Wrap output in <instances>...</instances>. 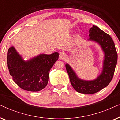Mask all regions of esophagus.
<instances>
[{
    "label": "esophagus",
    "instance_id": "1",
    "mask_svg": "<svg viewBox=\"0 0 120 120\" xmlns=\"http://www.w3.org/2000/svg\"><path fill=\"white\" fill-rule=\"evenodd\" d=\"M65 55L63 52H60V55H59V59H60V60H63V59L65 58Z\"/></svg>",
    "mask_w": 120,
    "mask_h": 120
}]
</instances>
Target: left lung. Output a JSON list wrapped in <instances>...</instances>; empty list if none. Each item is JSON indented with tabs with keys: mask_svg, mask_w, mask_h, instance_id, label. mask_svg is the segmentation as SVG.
<instances>
[{
	"mask_svg": "<svg viewBox=\"0 0 120 120\" xmlns=\"http://www.w3.org/2000/svg\"><path fill=\"white\" fill-rule=\"evenodd\" d=\"M88 32L90 38L88 40L97 43L104 52L101 73L94 80H85L79 78L68 63L65 64V67L73 88L78 92L90 94L101 91L110 82L117 64V53L114 42L109 34L94 25Z\"/></svg>",
	"mask_w": 120,
	"mask_h": 120,
	"instance_id": "obj_1",
	"label": "left lung"
}]
</instances>
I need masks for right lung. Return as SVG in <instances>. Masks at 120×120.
Returning <instances> with one entry per match:
<instances>
[{
    "label": "right lung",
    "instance_id": "right-lung-1",
    "mask_svg": "<svg viewBox=\"0 0 120 120\" xmlns=\"http://www.w3.org/2000/svg\"><path fill=\"white\" fill-rule=\"evenodd\" d=\"M59 53L40 54L25 60L14 46L8 50L7 63L10 74L15 82L26 91L38 92L46 86L49 74Z\"/></svg>",
    "mask_w": 120,
    "mask_h": 120
}]
</instances>
